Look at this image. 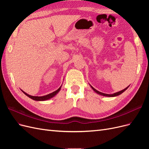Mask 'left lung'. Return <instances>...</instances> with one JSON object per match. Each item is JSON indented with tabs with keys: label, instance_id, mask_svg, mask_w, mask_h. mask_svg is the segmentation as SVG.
I'll return each instance as SVG.
<instances>
[{
	"label": "left lung",
	"instance_id": "8db88e82",
	"mask_svg": "<svg viewBox=\"0 0 149 149\" xmlns=\"http://www.w3.org/2000/svg\"><path fill=\"white\" fill-rule=\"evenodd\" d=\"M91 87L92 88V89H93L94 90V91H95L96 93H97V94H100V95H102V96H107V97H114V96H118V95H120V94H122L123 92H124V91H125V90L129 88V86H128V87H127L126 88L124 89L123 90H122V91H119V92H117V93H116L112 94H105V93H101V92H100V91H97V90H96V89H94L93 86H91Z\"/></svg>",
	"mask_w": 149,
	"mask_h": 149
}]
</instances>
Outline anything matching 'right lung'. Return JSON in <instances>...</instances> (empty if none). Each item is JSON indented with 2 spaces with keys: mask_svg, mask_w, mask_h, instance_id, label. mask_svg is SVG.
<instances>
[{
  "mask_svg": "<svg viewBox=\"0 0 149 149\" xmlns=\"http://www.w3.org/2000/svg\"><path fill=\"white\" fill-rule=\"evenodd\" d=\"M61 89V86L58 88L56 91H54L50 94H47V95H45V96H30L29 95V94H26V93H25L24 91H22V92H23L26 96H27L28 97H29L30 98L32 99V100H35V101H46V100H49V99H50L52 97H53V96H55L56 94L60 91V90Z\"/></svg>",
  "mask_w": 149,
  "mask_h": 149,
  "instance_id": "1",
  "label": "right lung"
}]
</instances>
